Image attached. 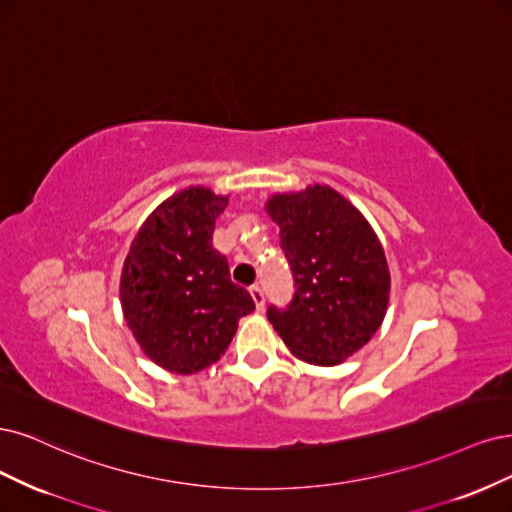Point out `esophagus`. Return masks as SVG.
<instances>
[{
    "label": "esophagus",
    "mask_w": 512,
    "mask_h": 512,
    "mask_svg": "<svg viewBox=\"0 0 512 512\" xmlns=\"http://www.w3.org/2000/svg\"><path fill=\"white\" fill-rule=\"evenodd\" d=\"M251 298H253L257 310H263V306H266V293H263V289L259 285L251 287Z\"/></svg>",
    "instance_id": "1"
}]
</instances>
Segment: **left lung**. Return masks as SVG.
<instances>
[{
	"label": "left lung",
	"instance_id": "8db88e82",
	"mask_svg": "<svg viewBox=\"0 0 512 512\" xmlns=\"http://www.w3.org/2000/svg\"><path fill=\"white\" fill-rule=\"evenodd\" d=\"M293 298L268 308V321L289 351L308 364L334 366L359 351L381 327L389 302L383 246L361 212L329 187L274 195Z\"/></svg>",
	"mask_w": 512,
	"mask_h": 512
}]
</instances>
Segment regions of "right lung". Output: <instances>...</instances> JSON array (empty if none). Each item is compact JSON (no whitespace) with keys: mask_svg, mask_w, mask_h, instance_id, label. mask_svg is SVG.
<instances>
[{"mask_svg":"<svg viewBox=\"0 0 512 512\" xmlns=\"http://www.w3.org/2000/svg\"><path fill=\"white\" fill-rule=\"evenodd\" d=\"M227 197L189 187L163 202L131 242L121 304L131 334L157 366L193 374L232 342L240 317L255 310L234 285L227 257L212 249Z\"/></svg>","mask_w":512,"mask_h":512,"instance_id":"right-lung-1","label":"right lung"}]
</instances>
